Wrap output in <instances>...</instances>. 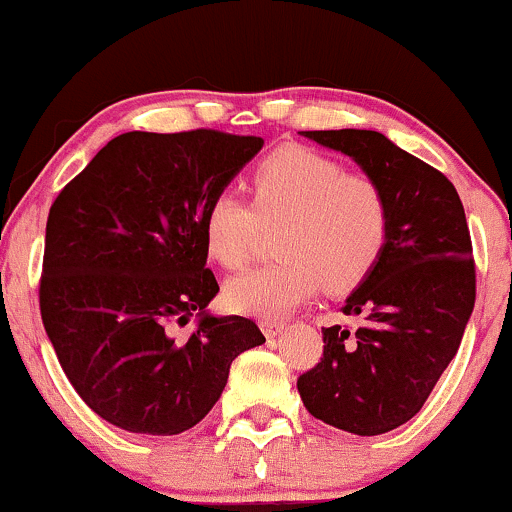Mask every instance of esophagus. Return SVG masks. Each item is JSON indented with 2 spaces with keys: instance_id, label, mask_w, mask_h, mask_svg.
I'll return each instance as SVG.
<instances>
[{
  "instance_id": "obj_1",
  "label": "esophagus",
  "mask_w": 512,
  "mask_h": 512,
  "mask_svg": "<svg viewBox=\"0 0 512 512\" xmlns=\"http://www.w3.org/2000/svg\"><path fill=\"white\" fill-rule=\"evenodd\" d=\"M260 327H262V332H264V337H276V334H281L284 332V322H279V320H262L260 322Z\"/></svg>"
}]
</instances>
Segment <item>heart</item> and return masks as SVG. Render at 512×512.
Returning <instances> with one entry per match:
<instances>
[{"mask_svg": "<svg viewBox=\"0 0 512 512\" xmlns=\"http://www.w3.org/2000/svg\"><path fill=\"white\" fill-rule=\"evenodd\" d=\"M279 260L250 269L226 284L236 313L279 320L325 286L351 291L373 272L390 233V202L383 187L342 163L303 146H286L257 163L250 202L216 192L202 219L211 260L226 269L250 262L262 228L279 226Z\"/></svg>", "mask_w": 512, "mask_h": 512, "instance_id": "b5f03b06", "label": "heart"}]
</instances>
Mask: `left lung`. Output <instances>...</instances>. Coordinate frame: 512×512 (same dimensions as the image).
<instances>
[{"label": "left lung", "instance_id": "8db88e82", "mask_svg": "<svg viewBox=\"0 0 512 512\" xmlns=\"http://www.w3.org/2000/svg\"><path fill=\"white\" fill-rule=\"evenodd\" d=\"M342 151L385 190L390 233L378 264L346 298L356 330H322V358L298 378L315 419L380 436L419 414L460 349L477 298V269L455 185L370 129L303 132Z\"/></svg>", "mask_w": 512, "mask_h": 512}]
</instances>
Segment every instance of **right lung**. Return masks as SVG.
<instances>
[{"label":"right lung","instance_id":"right-lung-1","mask_svg":"<svg viewBox=\"0 0 512 512\" xmlns=\"http://www.w3.org/2000/svg\"><path fill=\"white\" fill-rule=\"evenodd\" d=\"M262 144L219 129L127 132L52 202L40 317L69 383L113 426L187 431L219 402L233 358L264 344L248 317L204 313L219 284L202 236L209 199ZM192 314L198 327L178 338Z\"/></svg>","mask_w":512,"mask_h":512}]
</instances>
